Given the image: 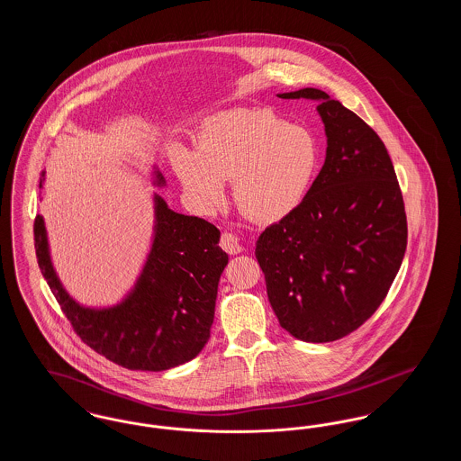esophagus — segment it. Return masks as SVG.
<instances>
[{"label":"esophagus","mask_w":461,"mask_h":461,"mask_svg":"<svg viewBox=\"0 0 461 461\" xmlns=\"http://www.w3.org/2000/svg\"><path fill=\"white\" fill-rule=\"evenodd\" d=\"M220 245L224 252H228V254H231V256L240 254L241 252L240 241H239V239H237L235 235H231V233H222V235H221Z\"/></svg>","instance_id":"obj_1"}]
</instances>
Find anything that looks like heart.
Here are the masks:
<instances>
[{
  "instance_id": "heart-1",
  "label": "heart",
  "mask_w": 461,
  "mask_h": 461,
  "mask_svg": "<svg viewBox=\"0 0 461 461\" xmlns=\"http://www.w3.org/2000/svg\"><path fill=\"white\" fill-rule=\"evenodd\" d=\"M318 166L312 134L269 109H239L214 115L203 128L197 154L175 155L176 175L194 207L207 214L224 200L233 181L241 214L275 222L304 197Z\"/></svg>"
}]
</instances>
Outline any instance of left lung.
Returning a JSON list of instances; mask_svg holds the SVG:
<instances>
[{"instance_id":"left-lung-1","label":"left lung","mask_w":461,"mask_h":461,"mask_svg":"<svg viewBox=\"0 0 461 461\" xmlns=\"http://www.w3.org/2000/svg\"><path fill=\"white\" fill-rule=\"evenodd\" d=\"M280 98L318 100L327 158L306 197L256 245L271 307L290 335L331 342L384 303L401 267L408 222L389 152L372 128L321 89Z\"/></svg>"}]
</instances>
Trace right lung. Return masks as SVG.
Returning a JSON list of instances; mask_svg holds the SVG:
<instances>
[{"label": "right lung", "mask_w": 461, "mask_h": 461, "mask_svg": "<svg viewBox=\"0 0 461 461\" xmlns=\"http://www.w3.org/2000/svg\"><path fill=\"white\" fill-rule=\"evenodd\" d=\"M157 183L164 177L157 173ZM44 175L40 177L43 186ZM220 230L177 214L155 195V239L131 294L115 307L79 306L51 266L41 216L34 220L40 269L74 331L91 349L128 370L162 372L194 359L211 337L221 273L228 254Z\"/></svg>", "instance_id": "1"}]
</instances>
